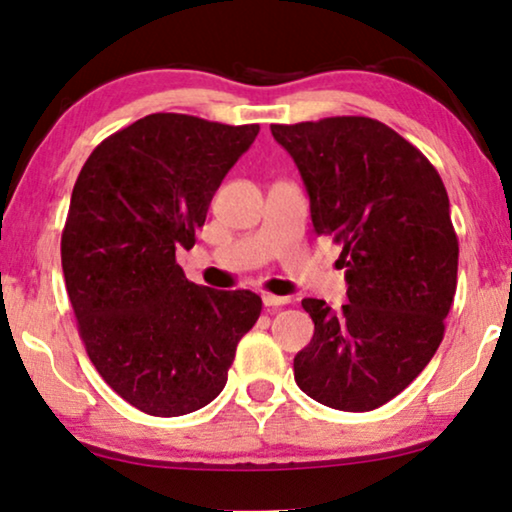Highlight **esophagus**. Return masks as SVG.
I'll return each mask as SVG.
<instances>
[{"mask_svg": "<svg viewBox=\"0 0 512 512\" xmlns=\"http://www.w3.org/2000/svg\"><path fill=\"white\" fill-rule=\"evenodd\" d=\"M263 305L268 307V310H275V307L289 305V298H286V296H272V293H263Z\"/></svg>", "mask_w": 512, "mask_h": 512, "instance_id": "esophagus-1", "label": "esophagus"}]
</instances>
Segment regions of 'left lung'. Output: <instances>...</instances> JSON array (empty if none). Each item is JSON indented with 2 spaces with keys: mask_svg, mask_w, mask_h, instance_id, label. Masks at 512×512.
I'll list each match as a JSON object with an SVG mask.
<instances>
[{
  "mask_svg": "<svg viewBox=\"0 0 512 512\" xmlns=\"http://www.w3.org/2000/svg\"><path fill=\"white\" fill-rule=\"evenodd\" d=\"M296 160L317 235L340 244V310L305 298L314 335L298 387L345 412L389 403L426 368L457 291L459 240L443 179L417 146L366 116L270 125Z\"/></svg>",
  "mask_w": 512,
  "mask_h": 512,
  "instance_id": "left-lung-1",
  "label": "left lung"
}]
</instances>
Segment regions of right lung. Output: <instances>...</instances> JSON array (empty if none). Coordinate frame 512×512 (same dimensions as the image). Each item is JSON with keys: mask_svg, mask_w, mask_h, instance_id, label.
<instances>
[{"mask_svg": "<svg viewBox=\"0 0 512 512\" xmlns=\"http://www.w3.org/2000/svg\"><path fill=\"white\" fill-rule=\"evenodd\" d=\"M258 130L144 116L97 144L74 184L60 254L76 326L102 380L146 415L214 401L261 317L256 293L205 289L177 263Z\"/></svg>", "mask_w": 512, "mask_h": 512, "instance_id": "add662e5", "label": "right lung"}]
</instances>
